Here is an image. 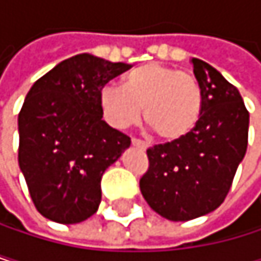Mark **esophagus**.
Masks as SVG:
<instances>
[{
    "label": "esophagus",
    "mask_w": 261,
    "mask_h": 261,
    "mask_svg": "<svg viewBox=\"0 0 261 261\" xmlns=\"http://www.w3.org/2000/svg\"><path fill=\"white\" fill-rule=\"evenodd\" d=\"M132 144L136 145V147H139V148H142V150H147V147H148L144 141H139V139H136V138L132 139Z\"/></svg>",
    "instance_id": "1"
}]
</instances>
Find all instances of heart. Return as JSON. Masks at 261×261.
<instances>
[{
    "label": "heart",
    "instance_id": "obj_1",
    "mask_svg": "<svg viewBox=\"0 0 261 261\" xmlns=\"http://www.w3.org/2000/svg\"><path fill=\"white\" fill-rule=\"evenodd\" d=\"M103 119L117 129L145 123L158 139L175 144L186 139L200 122L203 94L199 81L178 68L150 62L133 68L122 80V89L105 86L98 94Z\"/></svg>",
    "mask_w": 261,
    "mask_h": 261
}]
</instances>
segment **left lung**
I'll list each match as a JSON object with an SVG mask.
<instances>
[{"instance_id": "8db88e82", "label": "left lung", "mask_w": 261, "mask_h": 261, "mask_svg": "<svg viewBox=\"0 0 261 261\" xmlns=\"http://www.w3.org/2000/svg\"><path fill=\"white\" fill-rule=\"evenodd\" d=\"M203 94L199 125L186 139L147 150L139 181L150 208L169 221L205 216L224 202L247 148L249 113L238 89L215 67L193 58Z\"/></svg>"}]
</instances>
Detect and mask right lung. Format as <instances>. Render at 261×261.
Segmentation results:
<instances>
[{
  "label": "right lung",
  "mask_w": 261,
  "mask_h": 261,
  "mask_svg": "<svg viewBox=\"0 0 261 261\" xmlns=\"http://www.w3.org/2000/svg\"><path fill=\"white\" fill-rule=\"evenodd\" d=\"M129 67L83 53L29 89L18 114V164L46 219L78 224L98 210L105 170L132 144L101 119L98 94Z\"/></svg>",
  "instance_id": "obj_1"
}]
</instances>
